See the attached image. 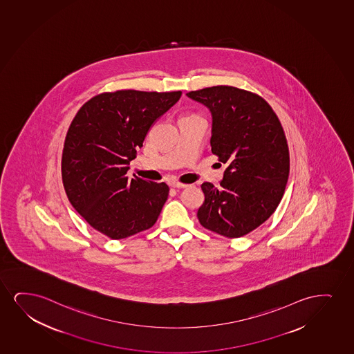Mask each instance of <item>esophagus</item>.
Returning a JSON list of instances; mask_svg holds the SVG:
<instances>
[{
	"label": "esophagus",
	"mask_w": 354,
	"mask_h": 354,
	"mask_svg": "<svg viewBox=\"0 0 354 354\" xmlns=\"http://www.w3.org/2000/svg\"><path fill=\"white\" fill-rule=\"evenodd\" d=\"M170 186H171V187H174V189H186L189 185L180 184V183H171Z\"/></svg>",
	"instance_id": "1"
}]
</instances>
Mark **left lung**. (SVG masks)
I'll list each match as a JSON object with an SVG mask.
<instances>
[{"instance_id":"left-lung-1","label":"left lung","mask_w":354,"mask_h":354,"mask_svg":"<svg viewBox=\"0 0 354 354\" xmlns=\"http://www.w3.org/2000/svg\"><path fill=\"white\" fill-rule=\"evenodd\" d=\"M186 95L212 113V151L227 165L218 189L202 185L198 220L217 234L240 238L264 223L285 193L290 153L283 129L252 92L220 85Z\"/></svg>"}]
</instances>
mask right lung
Returning <instances> with one entry per match:
<instances>
[{
	"label": "right lung",
	"mask_w": 354,
	"mask_h": 354,
	"mask_svg": "<svg viewBox=\"0 0 354 354\" xmlns=\"http://www.w3.org/2000/svg\"><path fill=\"white\" fill-rule=\"evenodd\" d=\"M180 97L181 91L106 92L75 115L62 152L64 191L75 212L102 234L124 239L155 225L168 186L129 179L127 171L147 132Z\"/></svg>",
	"instance_id": "add662e5"
}]
</instances>
